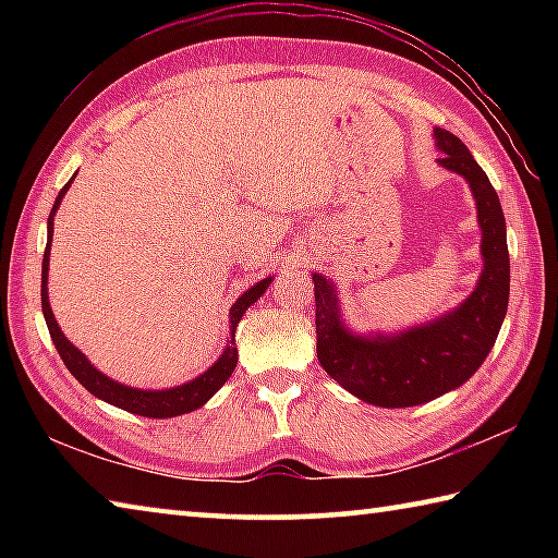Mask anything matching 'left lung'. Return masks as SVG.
<instances>
[{
	"label": "left lung",
	"mask_w": 558,
	"mask_h": 558,
	"mask_svg": "<svg viewBox=\"0 0 558 558\" xmlns=\"http://www.w3.org/2000/svg\"><path fill=\"white\" fill-rule=\"evenodd\" d=\"M438 165L460 174L475 196L483 229V272L465 302L433 323L399 335H354L342 323L337 288L315 272L317 359L349 393L384 409H405L438 399L475 374L495 347L507 315L509 251L505 214L495 186L470 149L436 128Z\"/></svg>",
	"instance_id": "8db88e82"
}]
</instances>
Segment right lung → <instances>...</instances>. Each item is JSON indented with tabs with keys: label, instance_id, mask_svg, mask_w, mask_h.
<instances>
[{
	"label": "right lung",
	"instance_id": "right-lung-1",
	"mask_svg": "<svg viewBox=\"0 0 558 558\" xmlns=\"http://www.w3.org/2000/svg\"><path fill=\"white\" fill-rule=\"evenodd\" d=\"M73 182V177H71ZM71 182L65 184L59 196H56V204L49 214V239H46V251H44V263H41V310H44V319L46 327H49V335L56 344V352L61 354L65 369H69L75 379L83 384V389H88L93 396H98L100 401H106L110 405H118V409L128 411V413H137V415H147V418H172V415H182L194 409H202V405L211 399V396L221 389V386L229 381V376L235 369V362H239V349H235V325L241 323V317L245 310H248L253 302H256L263 292L268 290L272 278H266L256 282V286L248 288L243 295L233 302L229 310L231 317V332H229V344H226L223 354L216 359V362L206 369L204 374L196 376V379L186 381L182 386H174V389H162V391H149V389H132V386L118 384L116 379H110L102 372H98L96 366L88 362V356L81 352L78 347H73L65 335L61 332L59 323L51 313L49 305V256H51V239H53V216L59 211L61 199L69 192Z\"/></svg>",
	"mask_w": 558,
	"mask_h": 558
}]
</instances>
